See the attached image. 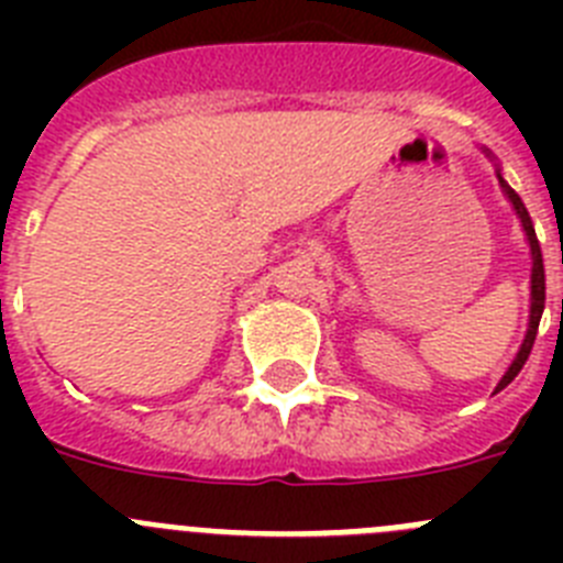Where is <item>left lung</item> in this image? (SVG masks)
<instances>
[{
  "mask_svg": "<svg viewBox=\"0 0 563 563\" xmlns=\"http://www.w3.org/2000/svg\"><path fill=\"white\" fill-rule=\"evenodd\" d=\"M482 152H485V157H490V161H494V154L487 152V148H482ZM494 166H496V177H499L501 191H505V197H507V200H510V206H514L516 217H519L521 231H525L527 245H530V258H533V267H530V318H527V332H525V341H521L519 352H516L514 363L507 366V372H505V375H501L499 386H496V391H501L507 386V383H514V377L519 375L521 366H525L527 357H530V350H533L536 332H539L541 312H544L547 285H544V258H541V245H539V236H536L533 220H530V213H527V208H525V202H521L519 194H516L514 188L507 186V180H505V177H501L499 163L494 161Z\"/></svg>",
  "mask_w": 563,
  "mask_h": 563,
  "instance_id": "8db88e82",
  "label": "left lung"
}]
</instances>
